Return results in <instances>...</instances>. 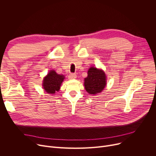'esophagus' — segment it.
Returning a JSON list of instances; mask_svg holds the SVG:
<instances>
[{
	"label": "esophagus",
	"mask_w": 156,
	"mask_h": 156,
	"mask_svg": "<svg viewBox=\"0 0 156 156\" xmlns=\"http://www.w3.org/2000/svg\"><path fill=\"white\" fill-rule=\"evenodd\" d=\"M76 78V74L75 73H70L69 75H68V78L71 80V79H75Z\"/></svg>",
	"instance_id": "obj_1"
}]
</instances>
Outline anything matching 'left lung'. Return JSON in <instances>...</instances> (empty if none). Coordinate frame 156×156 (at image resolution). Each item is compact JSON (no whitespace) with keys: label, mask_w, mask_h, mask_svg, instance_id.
Wrapping results in <instances>:
<instances>
[{"label":"left lung","mask_w":156,"mask_h":156,"mask_svg":"<svg viewBox=\"0 0 156 156\" xmlns=\"http://www.w3.org/2000/svg\"><path fill=\"white\" fill-rule=\"evenodd\" d=\"M84 85L85 90L90 94H99L103 90L106 85L105 73L94 67L88 71V76L85 78Z\"/></svg>","instance_id":"left-lung-1"}]
</instances>
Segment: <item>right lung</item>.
I'll use <instances>...</instances> for the list:
<instances>
[{
    "label": "right lung",
    "instance_id": "obj_1",
    "mask_svg": "<svg viewBox=\"0 0 156 156\" xmlns=\"http://www.w3.org/2000/svg\"><path fill=\"white\" fill-rule=\"evenodd\" d=\"M64 79V75H58L55 71L51 70L44 79V89L48 94H53L55 93V92L59 90Z\"/></svg>",
    "mask_w": 156,
    "mask_h": 156
}]
</instances>
